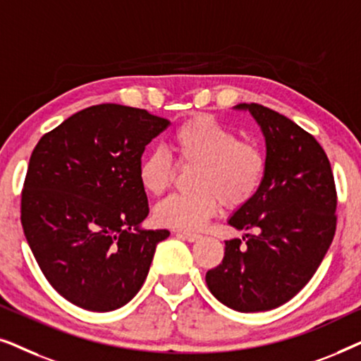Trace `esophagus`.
<instances>
[{
	"mask_svg": "<svg viewBox=\"0 0 361 361\" xmlns=\"http://www.w3.org/2000/svg\"><path fill=\"white\" fill-rule=\"evenodd\" d=\"M176 235H177V236H180V238L187 240V241H197V240L200 238V235H197V233H190V231H177Z\"/></svg>",
	"mask_w": 361,
	"mask_h": 361,
	"instance_id": "obj_1",
	"label": "esophagus"
}]
</instances>
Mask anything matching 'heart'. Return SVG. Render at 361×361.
Instances as JSON below:
<instances>
[{
    "label": "heart",
    "mask_w": 361,
    "mask_h": 361,
    "mask_svg": "<svg viewBox=\"0 0 361 361\" xmlns=\"http://www.w3.org/2000/svg\"><path fill=\"white\" fill-rule=\"evenodd\" d=\"M171 147L182 166H197L192 194H177L161 202L154 219L174 230H199L219 212L238 209L258 194L266 174V154L253 141L238 135L216 118L195 115L172 133ZM174 177V162L164 149H152L137 166V179L151 195H162Z\"/></svg>",
    "instance_id": "1"
}]
</instances>
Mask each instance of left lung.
I'll list each match as a JSON object with an SVG mask.
<instances>
[{
  "mask_svg": "<svg viewBox=\"0 0 361 361\" xmlns=\"http://www.w3.org/2000/svg\"><path fill=\"white\" fill-rule=\"evenodd\" d=\"M235 108L248 110L263 131L266 174L258 194L228 219L246 231L243 240L225 241L224 259L205 281L226 307L261 312L293 299L322 263L337 226V190L312 135L258 103Z\"/></svg>",
  "mask_w": 361,
  "mask_h": 361,
  "instance_id": "obj_1",
  "label": "left lung"
}]
</instances>
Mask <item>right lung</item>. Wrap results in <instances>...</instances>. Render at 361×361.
I'll use <instances>...</instances> for the list:
<instances>
[{
  "instance_id": "right-lung-1",
  "label": "right lung",
  "mask_w": 361,
  "mask_h": 361,
  "mask_svg": "<svg viewBox=\"0 0 361 361\" xmlns=\"http://www.w3.org/2000/svg\"><path fill=\"white\" fill-rule=\"evenodd\" d=\"M167 126L146 110L103 103L67 118L34 147L23 230L46 279L68 302L110 312L141 289L169 231L141 228L149 205L137 166Z\"/></svg>"
}]
</instances>
